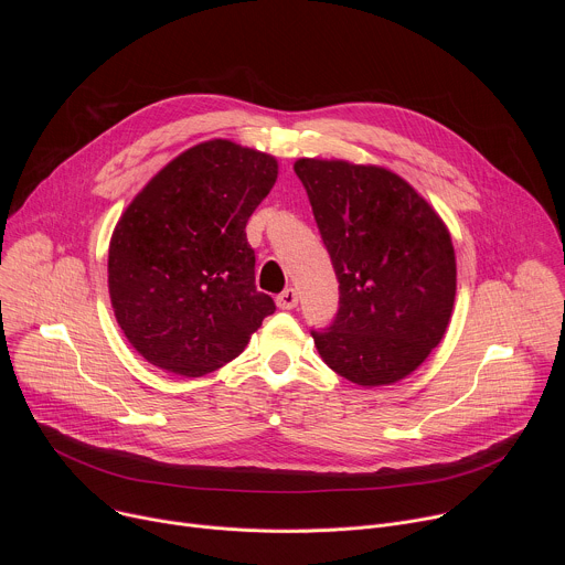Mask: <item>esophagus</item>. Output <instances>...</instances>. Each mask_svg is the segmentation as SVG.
<instances>
[{"instance_id": "34e87169", "label": "esophagus", "mask_w": 565, "mask_h": 565, "mask_svg": "<svg viewBox=\"0 0 565 565\" xmlns=\"http://www.w3.org/2000/svg\"><path fill=\"white\" fill-rule=\"evenodd\" d=\"M297 301H299V297H297V290H295V288H286V290L277 297V306H279L281 310H292V308L297 306Z\"/></svg>"}]
</instances>
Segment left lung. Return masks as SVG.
<instances>
[{
  "instance_id": "8db88e82",
  "label": "left lung",
  "mask_w": 565,
  "mask_h": 565,
  "mask_svg": "<svg viewBox=\"0 0 565 565\" xmlns=\"http://www.w3.org/2000/svg\"><path fill=\"white\" fill-rule=\"evenodd\" d=\"M295 174L340 281L331 327L310 331L321 360L360 386L407 377L451 319L456 255L447 225L384 168L299 158Z\"/></svg>"
}]
</instances>
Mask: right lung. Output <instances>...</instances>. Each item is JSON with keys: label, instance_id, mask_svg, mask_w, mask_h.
Instances as JSON below:
<instances>
[{"label": "right lung", "instance_id": "1", "mask_svg": "<svg viewBox=\"0 0 565 565\" xmlns=\"http://www.w3.org/2000/svg\"><path fill=\"white\" fill-rule=\"evenodd\" d=\"M270 153L214 138L160 170L109 244V295L153 366L201 377L234 360L275 312L255 286L246 223L277 181Z\"/></svg>", "mask_w": 565, "mask_h": 565}]
</instances>
